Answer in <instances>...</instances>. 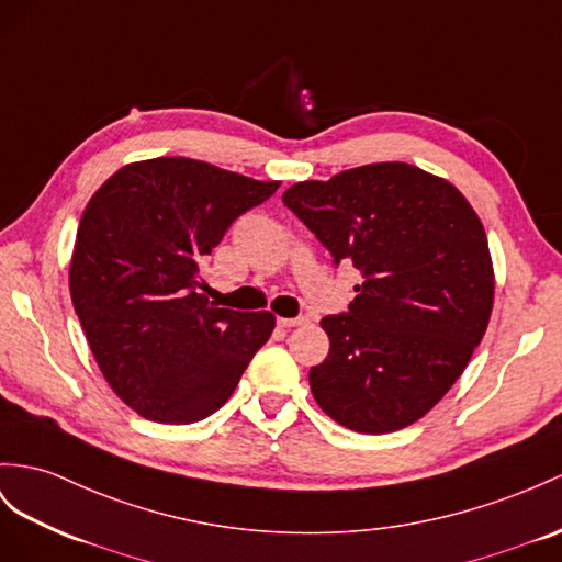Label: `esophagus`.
<instances>
[{
  "mask_svg": "<svg viewBox=\"0 0 562 562\" xmlns=\"http://www.w3.org/2000/svg\"><path fill=\"white\" fill-rule=\"evenodd\" d=\"M308 321L304 318V315H299V318H280L278 321V325L280 327H286V329H290V327H301V325H306Z\"/></svg>",
  "mask_w": 562,
  "mask_h": 562,
  "instance_id": "esophagus-1",
  "label": "esophagus"
}]
</instances>
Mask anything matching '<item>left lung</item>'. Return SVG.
<instances>
[{"mask_svg":"<svg viewBox=\"0 0 562 562\" xmlns=\"http://www.w3.org/2000/svg\"><path fill=\"white\" fill-rule=\"evenodd\" d=\"M282 201L335 263L363 272L349 313L321 321L329 353L308 372L313 398L361 435L420 420L463 375L492 318L480 215L449 180L401 161L296 182Z\"/></svg>","mask_w":562,"mask_h":562,"instance_id":"obj_1","label":"left lung"}]
</instances>
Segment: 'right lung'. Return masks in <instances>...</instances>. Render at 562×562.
<instances>
[{"instance_id":"obj_1","label":"right lung","mask_w":562,"mask_h":562,"mask_svg":"<svg viewBox=\"0 0 562 562\" xmlns=\"http://www.w3.org/2000/svg\"><path fill=\"white\" fill-rule=\"evenodd\" d=\"M278 187L161 156L123 166L85 206L70 299L104 380L142 418H209L272 335L270 311L215 308L199 268L233 221Z\"/></svg>"}]
</instances>
